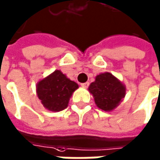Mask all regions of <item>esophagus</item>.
Returning <instances> with one entry per match:
<instances>
[{
  "instance_id": "1",
  "label": "esophagus",
  "mask_w": 160,
  "mask_h": 160,
  "mask_svg": "<svg viewBox=\"0 0 160 160\" xmlns=\"http://www.w3.org/2000/svg\"><path fill=\"white\" fill-rule=\"evenodd\" d=\"M81 87H83V88H88L89 86V82H85V83H81Z\"/></svg>"
}]
</instances>
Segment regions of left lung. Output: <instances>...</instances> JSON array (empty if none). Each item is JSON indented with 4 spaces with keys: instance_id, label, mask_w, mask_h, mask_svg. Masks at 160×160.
<instances>
[{
    "instance_id": "left-lung-1",
    "label": "left lung",
    "mask_w": 160,
    "mask_h": 160,
    "mask_svg": "<svg viewBox=\"0 0 160 160\" xmlns=\"http://www.w3.org/2000/svg\"><path fill=\"white\" fill-rule=\"evenodd\" d=\"M88 90L94 96L97 107L104 111H111L116 108L126 94L125 86L110 72H103L96 76Z\"/></svg>"
}]
</instances>
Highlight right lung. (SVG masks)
I'll list each match as a JSON object with an SVG mask.
<instances>
[{
	"label": "right lung",
	"mask_w": 160,
	"mask_h": 160,
	"mask_svg": "<svg viewBox=\"0 0 160 160\" xmlns=\"http://www.w3.org/2000/svg\"><path fill=\"white\" fill-rule=\"evenodd\" d=\"M78 88L76 82L56 70L37 84V94L43 107L58 112L66 108L70 97Z\"/></svg>",
	"instance_id": "add662e5"
}]
</instances>
